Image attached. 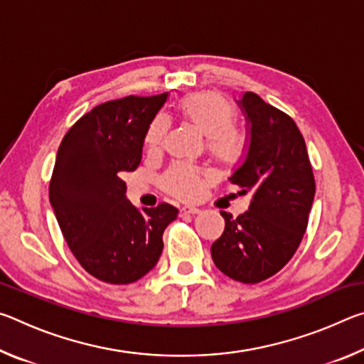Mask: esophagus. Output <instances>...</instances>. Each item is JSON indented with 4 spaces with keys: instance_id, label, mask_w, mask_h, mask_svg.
Here are the masks:
<instances>
[{
    "instance_id": "esophagus-1",
    "label": "esophagus",
    "mask_w": 364,
    "mask_h": 364,
    "mask_svg": "<svg viewBox=\"0 0 364 364\" xmlns=\"http://www.w3.org/2000/svg\"><path fill=\"white\" fill-rule=\"evenodd\" d=\"M200 210L197 207H193V205H184V207H181L180 208V215L181 217H184V215H196V213H199Z\"/></svg>"
}]
</instances>
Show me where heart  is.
<instances>
[{"instance_id":"heart-1","label":"heart","mask_w":364,"mask_h":364,"mask_svg":"<svg viewBox=\"0 0 364 364\" xmlns=\"http://www.w3.org/2000/svg\"><path fill=\"white\" fill-rule=\"evenodd\" d=\"M180 112L196 128L205 134L207 151L221 162H236L244 152V134L234 127V110L223 96L213 91H200L184 96ZM170 122L159 114L146 130V146L159 149L167 136ZM207 173L200 167L188 162H175L160 176V184L168 194L178 199L191 200L202 194Z\"/></svg>"}]
</instances>
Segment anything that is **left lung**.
Here are the masks:
<instances>
[{"mask_svg":"<svg viewBox=\"0 0 364 364\" xmlns=\"http://www.w3.org/2000/svg\"><path fill=\"white\" fill-rule=\"evenodd\" d=\"M239 104L250 123V146L230 180L254 199L237 218L221 212L225 231L212 244V258L231 279L257 284L297 252L316 184L305 139L291 117L250 91Z\"/></svg>","mask_w":364,"mask_h":364,"instance_id":"obj_1","label":"left lung"}]
</instances>
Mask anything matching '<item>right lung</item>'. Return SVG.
Returning <instances> with one entry per match:
<instances>
[{"label": "right lung", "mask_w": 364, "mask_h": 364, "mask_svg": "<svg viewBox=\"0 0 364 364\" xmlns=\"http://www.w3.org/2000/svg\"><path fill=\"white\" fill-rule=\"evenodd\" d=\"M165 101L167 93L102 102L60 141L49 202L73 257L107 284H130L156 267L162 234L178 217L167 202L138 210L122 180L141 164L146 130Z\"/></svg>", "instance_id": "obj_1"}]
</instances>
